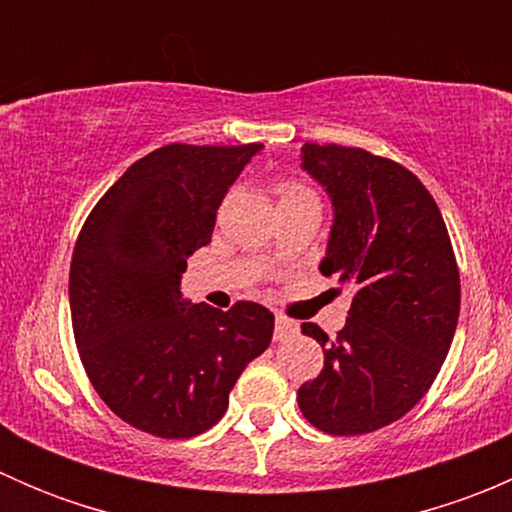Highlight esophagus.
Here are the masks:
<instances>
[{"instance_id":"34e87169","label":"esophagus","mask_w":512,"mask_h":512,"mask_svg":"<svg viewBox=\"0 0 512 512\" xmlns=\"http://www.w3.org/2000/svg\"><path fill=\"white\" fill-rule=\"evenodd\" d=\"M294 332H297V324H294L292 319L277 314L275 317V342H287V339L294 337Z\"/></svg>"}]
</instances>
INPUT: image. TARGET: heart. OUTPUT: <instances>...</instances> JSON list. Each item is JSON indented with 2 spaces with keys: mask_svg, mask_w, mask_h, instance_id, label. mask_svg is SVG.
Here are the masks:
<instances>
[{
  "mask_svg": "<svg viewBox=\"0 0 512 512\" xmlns=\"http://www.w3.org/2000/svg\"><path fill=\"white\" fill-rule=\"evenodd\" d=\"M297 193H304V190L294 188V185H285V188H282V198H287V195H297Z\"/></svg>",
  "mask_w": 512,
  "mask_h": 512,
  "instance_id": "obj_1",
  "label": "heart"
}]
</instances>
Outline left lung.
<instances>
[{
  "label": "left lung",
  "mask_w": 512,
  "mask_h": 512,
  "mask_svg": "<svg viewBox=\"0 0 512 512\" xmlns=\"http://www.w3.org/2000/svg\"><path fill=\"white\" fill-rule=\"evenodd\" d=\"M307 170L332 200L319 270L352 285L347 324L329 339L324 369L299 386V411L319 431L359 436L409 414L431 389L461 312V277L436 200L404 165L361 148L304 143Z\"/></svg>",
  "instance_id": "obj_1"
}]
</instances>
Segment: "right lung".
<instances>
[{
    "label": "right lung",
    "mask_w": 512,
    "mask_h": 512,
    "mask_svg": "<svg viewBox=\"0 0 512 512\" xmlns=\"http://www.w3.org/2000/svg\"><path fill=\"white\" fill-rule=\"evenodd\" d=\"M262 148H158L111 185L76 240V347L98 396L138 431H208L242 369L270 347L275 314L262 304L223 312L180 292L188 257L208 245L225 193Z\"/></svg>",
    "instance_id": "obj_1"
}]
</instances>
